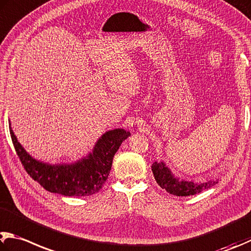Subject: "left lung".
<instances>
[{"instance_id":"obj_1","label":"left lung","mask_w":251,"mask_h":251,"mask_svg":"<svg viewBox=\"0 0 251 251\" xmlns=\"http://www.w3.org/2000/svg\"><path fill=\"white\" fill-rule=\"evenodd\" d=\"M151 170L157 183L168 193L176 195V197H189V195L201 193L202 191L218 183V180L207 181L204 183H193L190 181L179 180L172 175V172L168 169V167H166L163 162L152 163Z\"/></svg>"}]
</instances>
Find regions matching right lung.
Listing matches in <instances>:
<instances>
[{
  "label": "right lung",
  "mask_w": 251,
  "mask_h": 251,
  "mask_svg": "<svg viewBox=\"0 0 251 251\" xmlns=\"http://www.w3.org/2000/svg\"><path fill=\"white\" fill-rule=\"evenodd\" d=\"M11 138L23 167L30 177L49 192L65 197H89L102 189L110 175L113 158L128 136L125 129L106 131L88 157L71 165H48L31 158L18 143L10 127Z\"/></svg>",
  "instance_id": "obj_1"
}]
</instances>
